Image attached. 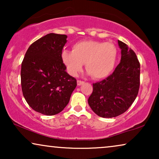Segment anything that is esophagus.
Masks as SVG:
<instances>
[{
    "instance_id": "34e87169",
    "label": "esophagus",
    "mask_w": 159,
    "mask_h": 159,
    "mask_svg": "<svg viewBox=\"0 0 159 159\" xmlns=\"http://www.w3.org/2000/svg\"><path fill=\"white\" fill-rule=\"evenodd\" d=\"M84 83L83 81H81V80H77V85H81V84H82Z\"/></svg>"
}]
</instances>
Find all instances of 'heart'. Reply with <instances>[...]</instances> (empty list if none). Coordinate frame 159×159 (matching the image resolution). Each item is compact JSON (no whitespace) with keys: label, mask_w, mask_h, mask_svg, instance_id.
Wrapping results in <instances>:
<instances>
[{"label":"heart","mask_w":159,"mask_h":159,"mask_svg":"<svg viewBox=\"0 0 159 159\" xmlns=\"http://www.w3.org/2000/svg\"><path fill=\"white\" fill-rule=\"evenodd\" d=\"M118 51L114 43L94 40L82 41L72 46V52L64 51L61 59L67 71L77 76L84 64L93 78L103 79L111 75L116 64Z\"/></svg>","instance_id":"obj_1"}]
</instances>
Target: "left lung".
I'll return each mask as SVG.
<instances>
[{"label":"left lung","mask_w":159,"mask_h":159,"mask_svg":"<svg viewBox=\"0 0 159 159\" xmlns=\"http://www.w3.org/2000/svg\"><path fill=\"white\" fill-rule=\"evenodd\" d=\"M121 61L113 74L93 83L88 104L98 116L112 118L125 113L135 100L140 88V65L134 52L118 40Z\"/></svg>","instance_id":"obj_1"}]
</instances>
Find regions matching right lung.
Segmentation results:
<instances>
[{"mask_svg":"<svg viewBox=\"0 0 159 159\" xmlns=\"http://www.w3.org/2000/svg\"><path fill=\"white\" fill-rule=\"evenodd\" d=\"M66 34L50 33L29 47L21 63L23 95L35 111L52 116L64 110L77 86L61 59Z\"/></svg>","mask_w":159,"mask_h":159,"instance_id":"add662e5","label":"right lung"}]
</instances>
